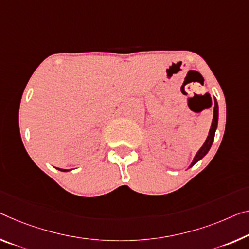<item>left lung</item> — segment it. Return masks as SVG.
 Here are the masks:
<instances>
[{
  "mask_svg": "<svg viewBox=\"0 0 249 249\" xmlns=\"http://www.w3.org/2000/svg\"><path fill=\"white\" fill-rule=\"evenodd\" d=\"M217 125H218V103H217L216 99H213V116L212 125H210V129H209L208 137L206 138L204 144H202L201 148L197 151V154L195 155L194 159H193V162L190 163L189 168L193 167L195 163L199 161L200 159L204 158V157L208 154V151L210 150V148H212V144L213 142V138H215V132L217 130Z\"/></svg>",
  "mask_w": 249,
  "mask_h": 249,
  "instance_id": "8db88e82",
  "label": "left lung"
}]
</instances>
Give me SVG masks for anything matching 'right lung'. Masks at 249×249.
Returning <instances> with one entry per match:
<instances>
[{
	"label": "right lung",
	"instance_id": "right-lung-1",
	"mask_svg": "<svg viewBox=\"0 0 249 249\" xmlns=\"http://www.w3.org/2000/svg\"><path fill=\"white\" fill-rule=\"evenodd\" d=\"M58 169L60 170V171H69L70 169H61V168H58Z\"/></svg>",
	"mask_w": 249,
	"mask_h": 249
}]
</instances>
